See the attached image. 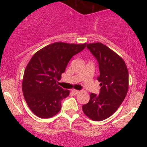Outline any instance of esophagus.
<instances>
[{
	"mask_svg": "<svg viewBox=\"0 0 147 147\" xmlns=\"http://www.w3.org/2000/svg\"><path fill=\"white\" fill-rule=\"evenodd\" d=\"M72 92L73 94H75V95H77V94H78L79 92V90H72Z\"/></svg>",
	"mask_w": 147,
	"mask_h": 147,
	"instance_id": "34e87169",
	"label": "esophagus"
}]
</instances>
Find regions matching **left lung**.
I'll return each instance as SVG.
<instances>
[{
    "mask_svg": "<svg viewBox=\"0 0 147 147\" xmlns=\"http://www.w3.org/2000/svg\"><path fill=\"white\" fill-rule=\"evenodd\" d=\"M87 48L99 64V95L91 93L88 104L82 106L86 115L94 121L109 117L125 99L129 88V72L124 61L101 43L87 44Z\"/></svg>",
    "mask_w": 147,
    "mask_h": 147,
    "instance_id": "obj_1",
    "label": "left lung"
}]
</instances>
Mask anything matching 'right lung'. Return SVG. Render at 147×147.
I'll return each mask as SVG.
<instances>
[{"label":"right lung","instance_id":"right-lung-1","mask_svg":"<svg viewBox=\"0 0 147 147\" xmlns=\"http://www.w3.org/2000/svg\"><path fill=\"white\" fill-rule=\"evenodd\" d=\"M86 46L57 42L36 52L23 75L22 90L30 110L38 117H53L61 109V101L70 91L58 85L69 61Z\"/></svg>","mask_w":147,"mask_h":147}]
</instances>
